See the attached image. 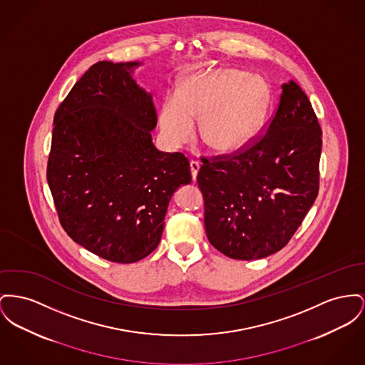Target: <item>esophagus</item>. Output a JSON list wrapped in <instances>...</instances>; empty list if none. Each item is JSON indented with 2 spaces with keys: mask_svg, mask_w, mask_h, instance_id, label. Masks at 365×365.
I'll list each match as a JSON object with an SVG mask.
<instances>
[{
  "mask_svg": "<svg viewBox=\"0 0 365 365\" xmlns=\"http://www.w3.org/2000/svg\"><path fill=\"white\" fill-rule=\"evenodd\" d=\"M190 171H192L193 180H195V179H197V173L200 171V163H198V161H195V160L190 161Z\"/></svg>",
  "mask_w": 365,
  "mask_h": 365,
  "instance_id": "obj_1",
  "label": "esophagus"
}]
</instances>
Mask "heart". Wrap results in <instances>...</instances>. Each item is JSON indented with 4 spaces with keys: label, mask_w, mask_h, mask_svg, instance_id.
<instances>
[{
    "label": "heart",
    "mask_w": 365,
    "mask_h": 365,
    "mask_svg": "<svg viewBox=\"0 0 365 365\" xmlns=\"http://www.w3.org/2000/svg\"><path fill=\"white\" fill-rule=\"evenodd\" d=\"M269 86L257 76L232 68L200 70L185 78L178 95L163 102L160 128L172 146H182L201 120L202 140L215 150L236 151L263 127L269 108Z\"/></svg>",
    "instance_id": "heart-1"
}]
</instances>
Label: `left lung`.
Instances as JSON below:
<instances>
[{
	"mask_svg": "<svg viewBox=\"0 0 365 365\" xmlns=\"http://www.w3.org/2000/svg\"><path fill=\"white\" fill-rule=\"evenodd\" d=\"M281 88L266 133L235 155L204 158L197 175L207 237L232 259H262L284 248L319 194V120L295 81Z\"/></svg>",
	"mask_w": 365,
	"mask_h": 365,
	"instance_id": "obj_1",
	"label": "left lung"
}]
</instances>
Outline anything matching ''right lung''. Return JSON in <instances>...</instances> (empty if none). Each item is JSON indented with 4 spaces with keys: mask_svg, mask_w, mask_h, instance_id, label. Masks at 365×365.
<instances>
[{
    "mask_svg": "<svg viewBox=\"0 0 365 365\" xmlns=\"http://www.w3.org/2000/svg\"><path fill=\"white\" fill-rule=\"evenodd\" d=\"M139 62H98L55 113L46 179L62 227L98 257L151 254L172 194L192 182L189 160L153 145L157 113L132 78Z\"/></svg>",
    "mask_w": 365,
    "mask_h": 365,
    "instance_id": "add662e5",
    "label": "right lung"
}]
</instances>
